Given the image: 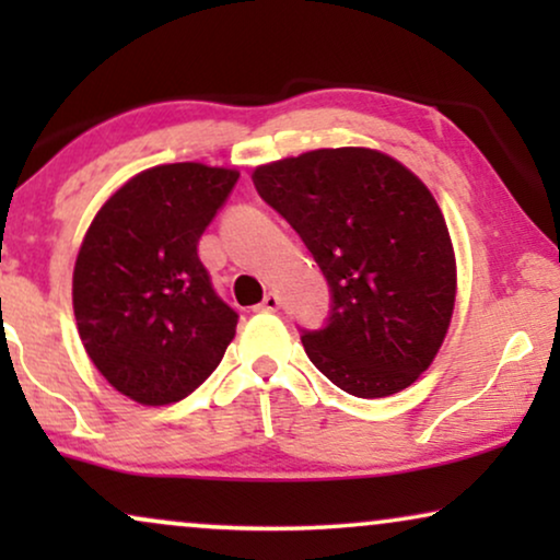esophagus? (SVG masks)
<instances>
[{
  "mask_svg": "<svg viewBox=\"0 0 560 560\" xmlns=\"http://www.w3.org/2000/svg\"><path fill=\"white\" fill-rule=\"evenodd\" d=\"M257 308H259V311H267V313H275V311H278V308H280V298H278V293H267V295H265V301L259 303Z\"/></svg>",
  "mask_w": 560,
  "mask_h": 560,
  "instance_id": "34e87169",
  "label": "esophagus"
}]
</instances>
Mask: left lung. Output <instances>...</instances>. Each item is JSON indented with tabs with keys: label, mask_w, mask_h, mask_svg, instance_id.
<instances>
[{
	"label": "left lung",
	"mask_w": 560,
	"mask_h": 560,
	"mask_svg": "<svg viewBox=\"0 0 560 560\" xmlns=\"http://www.w3.org/2000/svg\"><path fill=\"white\" fill-rule=\"evenodd\" d=\"M259 196L290 221L331 285L305 354L354 397H387L433 364L456 303V255L435 198L400 160L324 148L257 165Z\"/></svg>",
	"instance_id": "obj_1"
}]
</instances>
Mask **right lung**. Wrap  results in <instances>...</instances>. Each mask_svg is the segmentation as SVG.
<instances>
[{"mask_svg":"<svg viewBox=\"0 0 560 560\" xmlns=\"http://www.w3.org/2000/svg\"><path fill=\"white\" fill-rule=\"evenodd\" d=\"M240 171L155 165L96 211L73 267V313L104 380L140 405H171L217 370L236 313L217 295L198 240Z\"/></svg>","mask_w":560,"mask_h":560,"instance_id":"right-lung-1","label":"right lung"}]
</instances>
